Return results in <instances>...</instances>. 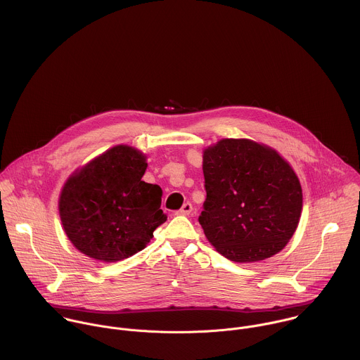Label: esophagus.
<instances>
[{
	"label": "esophagus",
	"instance_id": "esophagus-1",
	"mask_svg": "<svg viewBox=\"0 0 360 360\" xmlns=\"http://www.w3.org/2000/svg\"><path fill=\"white\" fill-rule=\"evenodd\" d=\"M191 210H193V205H191L190 202H186L184 205L181 206V209L177 210V214H184V216H187V214L191 213Z\"/></svg>",
	"mask_w": 360,
	"mask_h": 360
}]
</instances>
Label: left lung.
<instances>
[{"instance_id": "obj_1", "label": "left lung", "mask_w": 360, "mask_h": 360, "mask_svg": "<svg viewBox=\"0 0 360 360\" xmlns=\"http://www.w3.org/2000/svg\"><path fill=\"white\" fill-rule=\"evenodd\" d=\"M202 170L206 200L198 220L219 254L250 263L287 245L300 223L302 188L277 151L224 139L204 151Z\"/></svg>"}]
</instances>
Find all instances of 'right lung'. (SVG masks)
Wrapping results in <instances>:
<instances>
[{
  "mask_svg": "<svg viewBox=\"0 0 360 360\" xmlns=\"http://www.w3.org/2000/svg\"><path fill=\"white\" fill-rule=\"evenodd\" d=\"M146 160L139 150L116 146L68 179L59 214L68 238L82 254L101 262L131 257L166 221L160 187L141 180Z\"/></svg>",
  "mask_w": 360,
  "mask_h": 360,
  "instance_id": "1",
  "label": "right lung"
}]
</instances>
